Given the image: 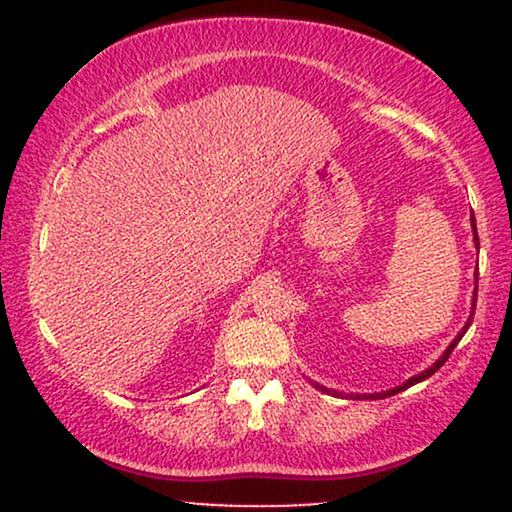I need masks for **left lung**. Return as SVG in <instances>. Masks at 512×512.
I'll return each instance as SVG.
<instances>
[{
    "mask_svg": "<svg viewBox=\"0 0 512 512\" xmlns=\"http://www.w3.org/2000/svg\"><path fill=\"white\" fill-rule=\"evenodd\" d=\"M471 221H473V230H475V219H471ZM475 242H478V230H475ZM475 300H478V286H475ZM473 312H475V310H473ZM473 312H471V319H468V321H466L464 331H461V333L457 335V338H454V340H452V345L445 349V352H443V356H440V359H438L436 363H433V366H431L429 370H424V373H422V375H415V377H410V380H408V382H405V384H403V387H396V389H391V391H384V394H370V396H356V398H387V396H394V394H398V391L408 389V387H412V384L422 382V380H426V377H429V375H433V373H436V370H438L440 366H443V363H445L447 359H450L452 349H454V347H457V342H459L461 338H464V333L468 331V326H471V324H473ZM314 387H319V384H314ZM319 389H324V387H319ZM324 391H331V389H324Z\"/></svg>",
    "mask_w": 512,
    "mask_h": 512,
    "instance_id": "1",
    "label": "left lung"
}]
</instances>
